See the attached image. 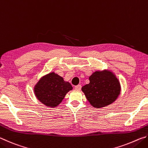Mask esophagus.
<instances>
[{
	"mask_svg": "<svg viewBox=\"0 0 148 148\" xmlns=\"http://www.w3.org/2000/svg\"><path fill=\"white\" fill-rule=\"evenodd\" d=\"M82 88V86L81 85H77V86H75V89L76 90H80Z\"/></svg>",
	"mask_w": 148,
	"mask_h": 148,
	"instance_id": "1",
	"label": "esophagus"
}]
</instances>
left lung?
<instances>
[{"label":"left lung","mask_w":148,"mask_h":148,"mask_svg":"<svg viewBox=\"0 0 148 148\" xmlns=\"http://www.w3.org/2000/svg\"><path fill=\"white\" fill-rule=\"evenodd\" d=\"M89 84L82 91L90 104L101 108L116 101L121 92V85L114 72L110 70L97 71L89 77Z\"/></svg>","instance_id":"left-lung-1"}]
</instances>
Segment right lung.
<instances>
[{
    "label": "right lung",
    "mask_w": 148,
    "mask_h": 148,
    "mask_svg": "<svg viewBox=\"0 0 148 148\" xmlns=\"http://www.w3.org/2000/svg\"><path fill=\"white\" fill-rule=\"evenodd\" d=\"M72 89L69 82L51 72L40 78L34 87V93L42 104L49 108H56Z\"/></svg>",
    "instance_id": "add662e5"
}]
</instances>
